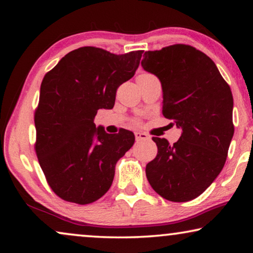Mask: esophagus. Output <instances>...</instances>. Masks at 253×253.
Wrapping results in <instances>:
<instances>
[{"label":"esophagus","instance_id":"obj_1","mask_svg":"<svg viewBox=\"0 0 253 253\" xmlns=\"http://www.w3.org/2000/svg\"><path fill=\"white\" fill-rule=\"evenodd\" d=\"M135 138L137 142H139V140H148L151 137L149 135H147L146 132H142V131H136L135 132Z\"/></svg>","mask_w":253,"mask_h":253}]
</instances>
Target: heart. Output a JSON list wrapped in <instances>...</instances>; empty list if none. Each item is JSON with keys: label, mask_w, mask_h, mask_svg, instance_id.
Wrapping results in <instances>:
<instances>
[{"label": "heart", "mask_w": 253, "mask_h": 253, "mask_svg": "<svg viewBox=\"0 0 253 253\" xmlns=\"http://www.w3.org/2000/svg\"><path fill=\"white\" fill-rule=\"evenodd\" d=\"M143 76H152V75H151V74H146V72H144V74H140L138 77H143ZM134 123H135V124H137V123H138V122L134 121Z\"/></svg>", "instance_id": "obj_1"}]
</instances>
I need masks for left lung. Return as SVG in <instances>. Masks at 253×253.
Masks as SVG:
<instances>
[{"label":"left lung","mask_w":253,"mask_h":253,"mask_svg":"<svg viewBox=\"0 0 253 253\" xmlns=\"http://www.w3.org/2000/svg\"><path fill=\"white\" fill-rule=\"evenodd\" d=\"M142 66L161 80L164 117L183 130L173 145L153 137L157 155L146 165L147 179L162 198L187 202L223 169L234 134L232 92L212 59L192 45L146 51Z\"/></svg>","instance_id":"obj_1"}]
</instances>
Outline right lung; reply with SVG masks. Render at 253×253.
<instances>
[{
	"label": "right lung",
	"mask_w": 253,
	"mask_h": 253,
	"mask_svg": "<svg viewBox=\"0 0 253 253\" xmlns=\"http://www.w3.org/2000/svg\"><path fill=\"white\" fill-rule=\"evenodd\" d=\"M144 51L115 54L83 46L66 54L42 80L34 111V149L46 182L60 199L89 204L109 190L115 166L135 142L131 131L96 128L100 108L111 109Z\"/></svg>",
	"instance_id": "obj_1"
}]
</instances>
